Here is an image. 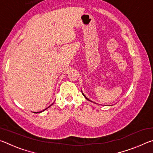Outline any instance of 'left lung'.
<instances>
[{"label":"left lung","instance_id":"obj_1","mask_svg":"<svg viewBox=\"0 0 153 153\" xmlns=\"http://www.w3.org/2000/svg\"><path fill=\"white\" fill-rule=\"evenodd\" d=\"M82 94H83V93H82ZM83 95H84V97H85V98H86V99H87V100H89V99H88V98H86V97H85V95H84V94H83ZM90 101H91V100H90Z\"/></svg>","mask_w":153,"mask_h":153}]
</instances>
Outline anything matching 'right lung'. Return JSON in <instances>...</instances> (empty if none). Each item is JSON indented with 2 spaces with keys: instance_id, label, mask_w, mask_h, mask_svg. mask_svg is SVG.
<instances>
[{
  "instance_id": "add662e5",
  "label": "right lung",
  "mask_w": 153,
  "mask_h": 153,
  "mask_svg": "<svg viewBox=\"0 0 153 153\" xmlns=\"http://www.w3.org/2000/svg\"><path fill=\"white\" fill-rule=\"evenodd\" d=\"M45 110H44V111H45ZM42 111H40V112H34V113H41V112H42Z\"/></svg>"
}]
</instances>
